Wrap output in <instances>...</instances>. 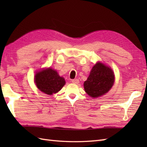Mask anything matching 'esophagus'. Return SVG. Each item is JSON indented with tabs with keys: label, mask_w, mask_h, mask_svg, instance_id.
Returning <instances> with one entry per match:
<instances>
[{
	"label": "esophagus",
	"mask_w": 147,
	"mask_h": 147,
	"mask_svg": "<svg viewBox=\"0 0 147 147\" xmlns=\"http://www.w3.org/2000/svg\"><path fill=\"white\" fill-rule=\"evenodd\" d=\"M71 81H72V83H74V84L79 83V80L78 79H73V80H72Z\"/></svg>",
	"instance_id": "obj_1"
}]
</instances>
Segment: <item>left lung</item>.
I'll use <instances>...</instances> for the list:
<instances>
[{
	"instance_id": "obj_1",
	"label": "left lung",
	"mask_w": 147,
	"mask_h": 147,
	"mask_svg": "<svg viewBox=\"0 0 147 147\" xmlns=\"http://www.w3.org/2000/svg\"><path fill=\"white\" fill-rule=\"evenodd\" d=\"M114 83V74L110 67L97 62L84 83V88L92 97H98L110 90Z\"/></svg>"
}]
</instances>
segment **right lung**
I'll use <instances>...</instances> for the list:
<instances>
[{
    "label": "right lung",
    "instance_id": "obj_1",
    "mask_svg": "<svg viewBox=\"0 0 147 147\" xmlns=\"http://www.w3.org/2000/svg\"><path fill=\"white\" fill-rule=\"evenodd\" d=\"M35 82L40 91L48 95L57 93L65 83L63 78L51 68L38 72L35 75Z\"/></svg>",
    "mask_w": 147,
    "mask_h": 147
}]
</instances>
